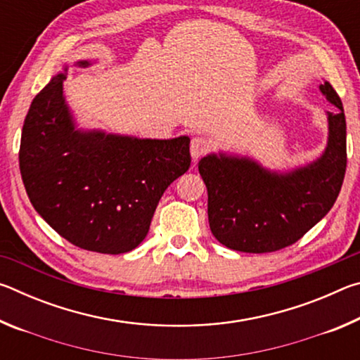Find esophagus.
I'll return each instance as SVG.
<instances>
[{
	"instance_id": "esophagus-1",
	"label": "esophagus",
	"mask_w": 360,
	"mask_h": 360,
	"mask_svg": "<svg viewBox=\"0 0 360 360\" xmlns=\"http://www.w3.org/2000/svg\"><path fill=\"white\" fill-rule=\"evenodd\" d=\"M211 150V141L208 138H203V136H195L192 138V143H191V154L195 158V160H198L200 157H203L205 154H208Z\"/></svg>"
}]
</instances>
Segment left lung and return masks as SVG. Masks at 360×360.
<instances>
[{
    "instance_id": "1",
    "label": "left lung",
    "mask_w": 360,
    "mask_h": 360,
    "mask_svg": "<svg viewBox=\"0 0 360 360\" xmlns=\"http://www.w3.org/2000/svg\"><path fill=\"white\" fill-rule=\"evenodd\" d=\"M321 92L338 111L328 114L327 149L313 165L273 174L246 158L208 155L200 160L210 229L224 246L254 254L279 251L330 211L346 172V119L332 85L324 82Z\"/></svg>"
}]
</instances>
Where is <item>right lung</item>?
Wrapping results in <instances>:
<instances>
[{"instance_id":"obj_1","label":"right lung","mask_w":360,"mask_h":360,"mask_svg":"<svg viewBox=\"0 0 360 360\" xmlns=\"http://www.w3.org/2000/svg\"><path fill=\"white\" fill-rule=\"evenodd\" d=\"M65 79L56 76L34 96L23 122L19 163L28 198L71 245L129 252L148 235L167 187L191 167V139L77 131L63 100Z\"/></svg>"}]
</instances>
